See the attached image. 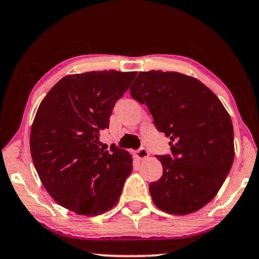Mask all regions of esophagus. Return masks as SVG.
<instances>
[{
	"mask_svg": "<svg viewBox=\"0 0 259 259\" xmlns=\"http://www.w3.org/2000/svg\"><path fill=\"white\" fill-rule=\"evenodd\" d=\"M148 155H149V152L147 150V148H145V147H141L139 150H136L135 152V158L139 160L148 158Z\"/></svg>",
	"mask_w": 259,
	"mask_h": 259,
	"instance_id": "obj_1",
	"label": "esophagus"
}]
</instances>
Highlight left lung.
Returning <instances> with one entry per match:
<instances>
[{
  "instance_id": "1",
  "label": "left lung",
  "mask_w": 259,
  "mask_h": 259,
  "mask_svg": "<svg viewBox=\"0 0 259 259\" xmlns=\"http://www.w3.org/2000/svg\"><path fill=\"white\" fill-rule=\"evenodd\" d=\"M130 94L171 139V154L158 155L161 178L149 184L154 203L168 214L197 211L215 197L233 163L230 114L205 84L176 71H141Z\"/></svg>"
}]
</instances>
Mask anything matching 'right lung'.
Wrapping results in <instances>:
<instances>
[{"label":"right lung","instance_id":"obj_1","mask_svg":"<svg viewBox=\"0 0 259 259\" xmlns=\"http://www.w3.org/2000/svg\"><path fill=\"white\" fill-rule=\"evenodd\" d=\"M136 71H90L64 76L49 91L32 124L29 147L39 178L52 198L78 215L113 207L133 171L132 155L99 147L114 104Z\"/></svg>","mask_w":259,"mask_h":259}]
</instances>
